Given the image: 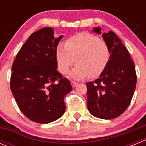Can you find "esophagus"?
I'll list each match as a JSON object with an SVG mask.
<instances>
[{"instance_id":"34e87169","label":"esophagus","mask_w":146,"mask_h":146,"mask_svg":"<svg viewBox=\"0 0 146 146\" xmlns=\"http://www.w3.org/2000/svg\"><path fill=\"white\" fill-rule=\"evenodd\" d=\"M71 84H72V87L74 88V87H76V86L77 85V82H74V81H72V82H71Z\"/></svg>"}]
</instances>
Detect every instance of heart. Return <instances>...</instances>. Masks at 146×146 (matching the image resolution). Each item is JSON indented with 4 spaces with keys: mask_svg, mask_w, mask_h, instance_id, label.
Masks as SVG:
<instances>
[{
    "mask_svg": "<svg viewBox=\"0 0 146 146\" xmlns=\"http://www.w3.org/2000/svg\"><path fill=\"white\" fill-rule=\"evenodd\" d=\"M110 50L104 41L87 32L77 33L66 40V45L59 44L55 50L58 67L62 74H66L74 65L77 66L69 73V77L82 80L101 74L109 62Z\"/></svg>",
    "mask_w": 146,
    "mask_h": 146,
    "instance_id": "obj_1",
    "label": "heart"
}]
</instances>
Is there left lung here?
Masks as SVG:
<instances>
[{
	"label": "left lung",
	"mask_w": 146,
	"mask_h": 146,
	"mask_svg": "<svg viewBox=\"0 0 146 146\" xmlns=\"http://www.w3.org/2000/svg\"><path fill=\"white\" fill-rule=\"evenodd\" d=\"M101 28L93 31L101 34ZM110 53L109 62L98 79L87 85V106L92 115L102 119H113L127 109L137 83L135 66L121 40L113 31L103 33Z\"/></svg>",
	"instance_id": "8db88e82"
}]
</instances>
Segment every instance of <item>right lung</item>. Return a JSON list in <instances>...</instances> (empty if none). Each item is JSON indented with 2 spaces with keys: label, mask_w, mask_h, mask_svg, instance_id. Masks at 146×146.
<instances>
[{
  "label": "right lung",
  "mask_w": 146,
  "mask_h": 146,
  "mask_svg": "<svg viewBox=\"0 0 146 146\" xmlns=\"http://www.w3.org/2000/svg\"><path fill=\"white\" fill-rule=\"evenodd\" d=\"M63 38L45 27L32 33L18 52L11 68L10 88L18 107L31 121L49 123L66 110L64 97L70 81L58 72L55 50ZM58 81V83H55Z\"/></svg>",
  "instance_id": "1"
}]
</instances>
